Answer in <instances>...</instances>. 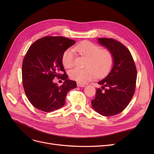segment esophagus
Wrapping results in <instances>:
<instances>
[{"mask_svg": "<svg viewBox=\"0 0 154 154\" xmlns=\"http://www.w3.org/2000/svg\"><path fill=\"white\" fill-rule=\"evenodd\" d=\"M77 86L78 87H85V84H83V83H77Z\"/></svg>", "mask_w": 154, "mask_h": 154, "instance_id": "1", "label": "esophagus"}]
</instances>
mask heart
<instances>
[{
    "label": "heart",
    "mask_w": 154,
    "mask_h": 154,
    "mask_svg": "<svg viewBox=\"0 0 154 154\" xmlns=\"http://www.w3.org/2000/svg\"><path fill=\"white\" fill-rule=\"evenodd\" d=\"M74 50L86 57L85 69L74 68L69 71V75L72 80L84 83L96 76L103 77L109 72L114 63V57L111 51L107 49H101L100 46L84 40L78 44ZM63 66L69 69L74 65V51L68 49L64 51L62 57Z\"/></svg>",
    "instance_id": "obj_1"
}]
</instances>
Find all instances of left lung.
Returning a JSON list of instances; mask_svg holds the SVG:
<instances>
[{
  "label": "left lung",
  "instance_id": "obj_1",
  "mask_svg": "<svg viewBox=\"0 0 154 154\" xmlns=\"http://www.w3.org/2000/svg\"><path fill=\"white\" fill-rule=\"evenodd\" d=\"M99 43L110 50L114 57L111 71L98 83L95 98L91 101L96 112L104 116L118 114L127 106L136 86L137 69L130 51L114 38H98Z\"/></svg>",
  "mask_w": 154,
  "mask_h": 154
}]
</instances>
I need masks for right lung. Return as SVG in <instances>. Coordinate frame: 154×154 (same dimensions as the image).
Listing matches in <instances>:
<instances>
[{
	"label": "right lung",
	"mask_w": 154,
	"mask_h": 154,
	"mask_svg": "<svg viewBox=\"0 0 154 154\" xmlns=\"http://www.w3.org/2000/svg\"><path fill=\"white\" fill-rule=\"evenodd\" d=\"M76 42L62 36H47L35 41L27 50L22 67L25 94L35 108L49 112L65 104L67 92L77 87L76 82L67 80L62 57L64 51ZM54 77L65 80L58 86Z\"/></svg>",
	"instance_id": "right-lung-1"
}]
</instances>
